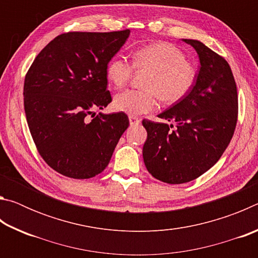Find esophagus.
Segmentation results:
<instances>
[{"label": "esophagus", "mask_w": 258, "mask_h": 258, "mask_svg": "<svg viewBox=\"0 0 258 258\" xmlns=\"http://www.w3.org/2000/svg\"><path fill=\"white\" fill-rule=\"evenodd\" d=\"M128 120H130V125L131 126H135V125H139L140 124V120L138 117H135V116H130L128 117Z\"/></svg>", "instance_id": "1"}]
</instances>
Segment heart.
I'll list each match as a JSON object with an SVG mask.
<instances>
[{"label":"heart","mask_w":258,"mask_h":258,"mask_svg":"<svg viewBox=\"0 0 258 258\" xmlns=\"http://www.w3.org/2000/svg\"><path fill=\"white\" fill-rule=\"evenodd\" d=\"M134 68L151 72L145 84L147 90H126L113 99L116 110L132 116L155 110L159 97L166 103L181 101L192 90L197 77L182 50L164 42L139 47L133 52V63L121 54L112 56L106 67L107 80L120 89L131 80Z\"/></svg>","instance_id":"1"}]
</instances>
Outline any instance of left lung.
<instances>
[{
  "label": "left lung",
  "instance_id": "left-lung-1",
  "mask_svg": "<svg viewBox=\"0 0 258 258\" xmlns=\"http://www.w3.org/2000/svg\"><path fill=\"white\" fill-rule=\"evenodd\" d=\"M183 42L198 53L200 68L192 90L159 113L173 125L143 119V160L152 176L169 184L186 183L217 163L233 137L238 119L237 85L224 58L197 40Z\"/></svg>",
  "mask_w": 258,
  "mask_h": 258
}]
</instances>
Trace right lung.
<instances>
[{
    "label": "right lung",
    "instance_id": "add662e5",
    "mask_svg": "<svg viewBox=\"0 0 258 258\" xmlns=\"http://www.w3.org/2000/svg\"><path fill=\"white\" fill-rule=\"evenodd\" d=\"M128 36V29L61 34L26 74L24 106L30 134L45 163L64 176L83 180L101 173L128 127L125 112L86 118L111 102L106 67Z\"/></svg>",
    "mask_w": 258,
    "mask_h": 258
}]
</instances>
